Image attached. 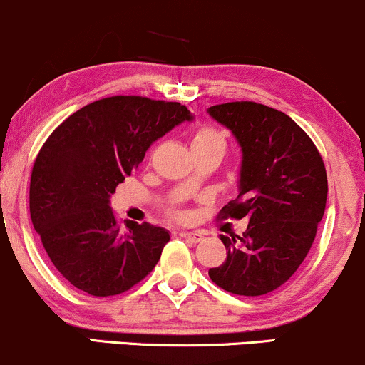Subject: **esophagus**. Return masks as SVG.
Segmentation results:
<instances>
[{
	"mask_svg": "<svg viewBox=\"0 0 365 365\" xmlns=\"http://www.w3.org/2000/svg\"><path fill=\"white\" fill-rule=\"evenodd\" d=\"M180 237H182L185 242H190V244H199V242L204 238L202 235H200V233H192V232L180 233Z\"/></svg>",
	"mask_w": 365,
	"mask_h": 365,
	"instance_id": "34e87169",
	"label": "esophagus"
}]
</instances>
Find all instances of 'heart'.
Instances as JSON below:
<instances>
[{"instance_id": "heart-1", "label": "heart", "mask_w": 365, "mask_h": 365, "mask_svg": "<svg viewBox=\"0 0 365 365\" xmlns=\"http://www.w3.org/2000/svg\"><path fill=\"white\" fill-rule=\"evenodd\" d=\"M226 144V133L215 125H199L194 132H192V149H204V148H217L225 153Z\"/></svg>"}]
</instances>
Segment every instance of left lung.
I'll list each match as a JSON object with an SVG mask.
<instances>
[{"mask_svg":"<svg viewBox=\"0 0 365 365\" xmlns=\"http://www.w3.org/2000/svg\"><path fill=\"white\" fill-rule=\"evenodd\" d=\"M209 115L232 130L244 153L240 192L217 217L249 220L242 237L221 235L228 255L209 278L235 295H266L311 250L328 197L324 163L311 137L273 108L235 101L211 106Z\"/></svg>","mask_w":365,"mask_h":365,"instance_id":"left-lung-1","label":"left lung"}]
</instances>
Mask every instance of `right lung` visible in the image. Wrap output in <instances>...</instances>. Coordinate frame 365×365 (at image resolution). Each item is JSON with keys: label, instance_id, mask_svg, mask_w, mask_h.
Masks as SVG:
<instances>
[{"label": "right lung", "instance_id": "add662e5", "mask_svg": "<svg viewBox=\"0 0 365 365\" xmlns=\"http://www.w3.org/2000/svg\"><path fill=\"white\" fill-rule=\"evenodd\" d=\"M185 120L192 115L180 103L111 96L75 111L46 139L31 175V220L75 288L120 295L154 269L170 233L135 221L121 228L110 195L149 145Z\"/></svg>", "mask_w": 365, "mask_h": 365}]
</instances>
